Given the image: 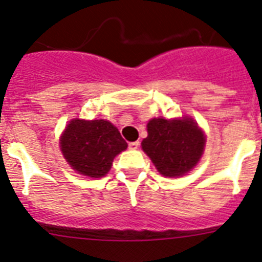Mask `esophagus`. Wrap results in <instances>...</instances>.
I'll list each match as a JSON object with an SVG mask.
<instances>
[{
    "label": "esophagus",
    "mask_w": 262,
    "mask_h": 262,
    "mask_svg": "<svg viewBox=\"0 0 262 262\" xmlns=\"http://www.w3.org/2000/svg\"><path fill=\"white\" fill-rule=\"evenodd\" d=\"M139 145H140V143L139 142H131L128 144V147H129V149H138Z\"/></svg>",
    "instance_id": "34e87169"
}]
</instances>
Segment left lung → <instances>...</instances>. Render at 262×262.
Masks as SVG:
<instances>
[{
  "label": "left lung",
  "mask_w": 262,
  "mask_h": 262,
  "mask_svg": "<svg viewBox=\"0 0 262 262\" xmlns=\"http://www.w3.org/2000/svg\"><path fill=\"white\" fill-rule=\"evenodd\" d=\"M147 129L148 136L142 142L143 151L163 176H182L200 161L205 135L193 119L154 118Z\"/></svg>",
  "instance_id": "1"
}]
</instances>
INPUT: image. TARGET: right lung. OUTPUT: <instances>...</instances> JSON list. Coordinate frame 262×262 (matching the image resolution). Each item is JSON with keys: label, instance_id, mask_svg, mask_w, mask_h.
<instances>
[{"label": "right lung", "instance_id": "obj_1", "mask_svg": "<svg viewBox=\"0 0 262 262\" xmlns=\"http://www.w3.org/2000/svg\"><path fill=\"white\" fill-rule=\"evenodd\" d=\"M61 152L69 165L89 177H102L113 160L124 151L127 143L107 120H72L60 140Z\"/></svg>", "mask_w": 262, "mask_h": 262}]
</instances>
